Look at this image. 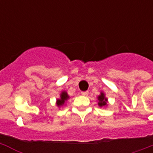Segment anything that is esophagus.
I'll return each instance as SVG.
<instances>
[{
	"label": "esophagus",
	"instance_id": "1",
	"mask_svg": "<svg viewBox=\"0 0 153 153\" xmlns=\"http://www.w3.org/2000/svg\"><path fill=\"white\" fill-rule=\"evenodd\" d=\"M81 94L83 96H85V97H87L89 95V92L88 91H83L81 92Z\"/></svg>",
	"mask_w": 153,
	"mask_h": 153
}]
</instances>
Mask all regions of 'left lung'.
<instances>
[{
    "instance_id": "left-lung-1",
    "label": "left lung",
    "mask_w": 153,
    "mask_h": 153,
    "mask_svg": "<svg viewBox=\"0 0 153 153\" xmlns=\"http://www.w3.org/2000/svg\"><path fill=\"white\" fill-rule=\"evenodd\" d=\"M98 105L100 106H106V101H107V99L105 98L104 97V93H101V95H100L98 97Z\"/></svg>"
}]
</instances>
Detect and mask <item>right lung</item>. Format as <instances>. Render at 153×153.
<instances>
[{"label": "right lung", "instance_id": "1", "mask_svg": "<svg viewBox=\"0 0 153 153\" xmlns=\"http://www.w3.org/2000/svg\"><path fill=\"white\" fill-rule=\"evenodd\" d=\"M69 98V96L67 95V93L66 92H63L60 95V99L57 100V102H56V104H57L58 106H62L63 105V103L65 102V101L67 100V99Z\"/></svg>", "mask_w": 153, "mask_h": 153}]
</instances>
